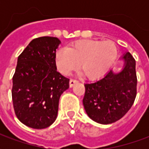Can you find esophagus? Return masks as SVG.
I'll return each mask as SVG.
<instances>
[{
  "label": "esophagus",
  "instance_id": "34e87169",
  "mask_svg": "<svg viewBox=\"0 0 149 149\" xmlns=\"http://www.w3.org/2000/svg\"><path fill=\"white\" fill-rule=\"evenodd\" d=\"M77 83H78V81H77V80H74V79H71L70 80V81H69V86L70 87H73L75 84H77Z\"/></svg>",
  "mask_w": 149,
  "mask_h": 149
}]
</instances>
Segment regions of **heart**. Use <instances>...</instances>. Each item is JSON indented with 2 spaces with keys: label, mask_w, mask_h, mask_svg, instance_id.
Here are the masks:
<instances>
[{
  "label": "heart",
  "mask_w": 149,
  "mask_h": 149,
  "mask_svg": "<svg viewBox=\"0 0 149 149\" xmlns=\"http://www.w3.org/2000/svg\"><path fill=\"white\" fill-rule=\"evenodd\" d=\"M116 56L117 49L110 40H81L73 43L69 49H59L56 52L55 62L62 74L68 75L81 65L87 77L96 79L109 71Z\"/></svg>",
  "instance_id": "1"
}]
</instances>
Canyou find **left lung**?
Returning <instances> with one entry per match:
<instances>
[{
	"label": "left lung",
	"mask_w": 149,
	"mask_h": 149,
	"mask_svg": "<svg viewBox=\"0 0 149 149\" xmlns=\"http://www.w3.org/2000/svg\"><path fill=\"white\" fill-rule=\"evenodd\" d=\"M124 68L119 72H108L103 77L84 84L85 112L102 125L117 121L128 112L136 96V61L130 52L123 56Z\"/></svg>",
	"instance_id": "obj_1"
}]
</instances>
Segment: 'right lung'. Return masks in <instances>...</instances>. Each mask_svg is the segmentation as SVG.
<instances>
[{"label": "right lung", "instance_id": "obj_1", "mask_svg": "<svg viewBox=\"0 0 149 149\" xmlns=\"http://www.w3.org/2000/svg\"><path fill=\"white\" fill-rule=\"evenodd\" d=\"M56 37L33 39L18 56L13 77L15 113L24 125L36 129L49 127L58 112L59 100L69 88V79L56 71Z\"/></svg>", "mask_w": 149, "mask_h": 149}]
</instances>
